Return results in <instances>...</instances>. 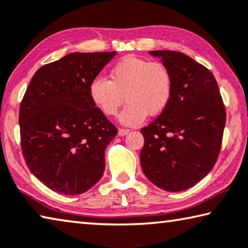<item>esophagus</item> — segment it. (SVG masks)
Segmentation results:
<instances>
[{
    "label": "esophagus",
    "mask_w": 248,
    "mask_h": 248,
    "mask_svg": "<svg viewBox=\"0 0 248 248\" xmlns=\"http://www.w3.org/2000/svg\"><path fill=\"white\" fill-rule=\"evenodd\" d=\"M128 129H125V128H120L119 132H117V134L119 136H125L126 134H128Z\"/></svg>",
    "instance_id": "esophagus-1"
}]
</instances>
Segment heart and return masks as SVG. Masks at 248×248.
<instances>
[{
	"instance_id": "obj_1",
	"label": "heart",
	"mask_w": 248,
	"mask_h": 248,
	"mask_svg": "<svg viewBox=\"0 0 248 248\" xmlns=\"http://www.w3.org/2000/svg\"><path fill=\"white\" fill-rule=\"evenodd\" d=\"M109 78L97 76L89 92L94 105L108 116L115 115L124 98L127 101L119 120L134 126L150 116L161 114L172 98L173 76L159 62L129 55L112 67Z\"/></svg>"
}]
</instances>
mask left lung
I'll return each mask as SVG.
<instances>
[{
    "label": "left lung",
    "instance_id": "1",
    "mask_svg": "<svg viewBox=\"0 0 248 248\" xmlns=\"http://www.w3.org/2000/svg\"><path fill=\"white\" fill-rule=\"evenodd\" d=\"M169 67L173 95L157 119L140 129V165L154 185L182 192L211 172L222 145L226 113L218 85L206 67L174 51H150Z\"/></svg>",
    "mask_w": 248,
    "mask_h": 248
}]
</instances>
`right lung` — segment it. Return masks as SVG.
Here are the masks:
<instances>
[{
    "label": "right lung",
    "instance_id": "1",
    "mask_svg": "<svg viewBox=\"0 0 248 248\" xmlns=\"http://www.w3.org/2000/svg\"><path fill=\"white\" fill-rule=\"evenodd\" d=\"M115 55L70 53L40 67L30 82L18 115L23 156L54 192L82 194L104 173L105 150L117 129L95 108L89 87Z\"/></svg>",
    "mask_w": 248,
    "mask_h": 248
}]
</instances>
